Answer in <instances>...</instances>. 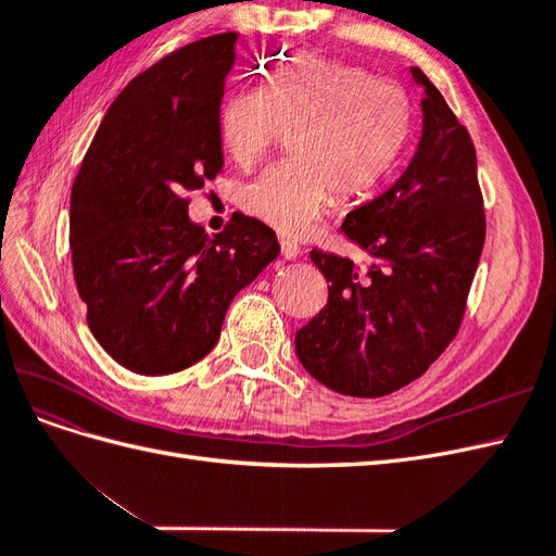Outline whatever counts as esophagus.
<instances>
[{"label":"esophagus","instance_id":"1","mask_svg":"<svg viewBox=\"0 0 556 556\" xmlns=\"http://www.w3.org/2000/svg\"><path fill=\"white\" fill-rule=\"evenodd\" d=\"M299 252H301L299 243H294V241H290V239H280V255H282L285 260H296Z\"/></svg>","mask_w":556,"mask_h":556}]
</instances>
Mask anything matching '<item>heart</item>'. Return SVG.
<instances>
[{"label":"heart","mask_w":556,"mask_h":556,"mask_svg":"<svg viewBox=\"0 0 556 556\" xmlns=\"http://www.w3.org/2000/svg\"><path fill=\"white\" fill-rule=\"evenodd\" d=\"M292 131L294 160L271 166L239 190V206L282 237H306L339 197H371L392 174L413 134L408 92L362 66L296 53L266 88L231 94L220 113V141L248 166Z\"/></svg>","instance_id":"heart-1"}]
</instances>
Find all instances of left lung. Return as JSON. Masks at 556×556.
<instances>
[{
  "label": "left lung",
  "mask_w": 556,
  "mask_h": 556,
  "mask_svg": "<svg viewBox=\"0 0 556 556\" xmlns=\"http://www.w3.org/2000/svg\"><path fill=\"white\" fill-rule=\"evenodd\" d=\"M425 86V129L408 169L350 211L343 233L374 257L366 268L311 250L329 282L327 306L296 331V355L329 390L376 399L417 380L454 341L484 245L476 148L439 88Z\"/></svg>",
  "instance_id": "left-lung-1"
}]
</instances>
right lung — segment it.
I'll return each mask as SVG.
<instances>
[{"instance_id": "right-lung-1", "label": "right lung", "mask_w": 556, "mask_h": 556, "mask_svg": "<svg viewBox=\"0 0 556 556\" xmlns=\"http://www.w3.org/2000/svg\"><path fill=\"white\" fill-rule=\"evenodd\" d=\"M237 31L182 46L127 83L72 188L74 278L97 343L139 376L206 357L245 285L280 252L276 231L233 213L190 223V192L223 169L220 104Z\"/></svg>"}]
</instances>
